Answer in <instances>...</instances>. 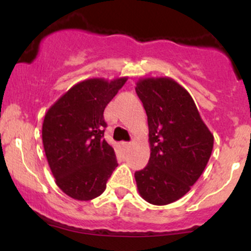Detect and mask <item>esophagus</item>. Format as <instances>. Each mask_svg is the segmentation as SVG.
Segmentation results:
<instances>
[{"instance_id": "1", "label": "esophagus", "mask_w": 251, "mask_h": 251, "mask_svg": "<svg viewBox=\"0 0 251 251\" xmlns=\"http://www.w3.org/2000/svg\"><path fill=\"white\" fill-rule=\"evenodd\" d=\"M122 146L124 149H128L129 146H131V143H125V142H123L122 143Z\"/></svg>"}]
</instances>
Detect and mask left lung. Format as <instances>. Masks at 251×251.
I'll return each mask as SVG.
<instances>
[{"label":"left lung","mask_w":251,"mask_h":251,"mask_svg":"<svg viewBox=\"0 0 251 251\" xmlns=\"http://www.w3.org/2000/svg\"><path fill=\"white\" fill-rule=\"evenodd\" d=\"M135 92L148 114L149 164L134 174L139 195L166 205L186 195L208 164L214 134L183 86L169 76L142 77Z\"/></svg>","instance_id":"obj_1"}]
</instances>
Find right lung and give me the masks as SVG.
<instances>
[{
    "label": "right lung",
    "instance_id": "right-lung-1",
    "mask_svg": "<svg viewBox=\"0 0 251 251\" xmlns=\"http://www.w3.org/2000/svg\"><path fill=\"white\" fill-rule=\"evenodd\" d=\"M127 76L92 77L71 87L48 108L42 143L56 185L76 201H91L105 191L118 166L103 139V111Z\"/></svg>",
    "mask_w": 251,
    "mask_h": 251
}]
</instances>
